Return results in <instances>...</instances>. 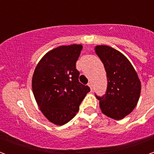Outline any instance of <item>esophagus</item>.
<instances>
[{
  "instance_id": "1",
  "label": "esophagus",
  "mask_w": 154,
  "mask_h": 154,
  "mask_svg": "<svg viewBox=\"0 0 154 154\" xmlns=\"http://www.w3.org/2000/svg\"><path fill=\"white\" fill-rule=\"evenodd\" d=\"M88 86L90 87L91 90L92 91V84H91V82H89V83H88Z\"/></svg>"
}]
</instances>
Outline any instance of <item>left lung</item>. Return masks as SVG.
Returning <instances> with one entry per match:
<instances>
[{
    "mask_svg": "<svg viewBox=\"0 0 154 154\" xmlns=\"http://www.w3.org/2000/svg\"><path fill=\"white\" fill-rule=\"evenodd\" d=\"M106 72V94L97 98L105 115L122 119L135 108L141 91V82L128 58L120 52L106 45L95 48Z\"/></svg>",
    "mask_w": 154,
    "mask_h": 154,
    "instance_id": "left-lung-1",
    "label": "left lung"
}]
</instances>
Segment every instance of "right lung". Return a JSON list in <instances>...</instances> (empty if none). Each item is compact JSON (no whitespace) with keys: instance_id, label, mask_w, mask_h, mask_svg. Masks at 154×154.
I'll list each match as a JSON object with an SVG mask.
<instances>
[{"instance_id":"right-lung-1","label":"right lung","mask_w":154,"mask_h":154,"mask_svg":"<svg viewBox=\"0 0 154 154\" xmlns=\"http://www.w3.org/2000/svg\"><path fill=\"white\" fill-rule=\"evenodd\" d=\"M82 45L60 46L44 55L35 67L32 89L42 113L50 122L63 125L76 116L90 87L78 80L76 63Z\"/></svg>"}]
</instances>
